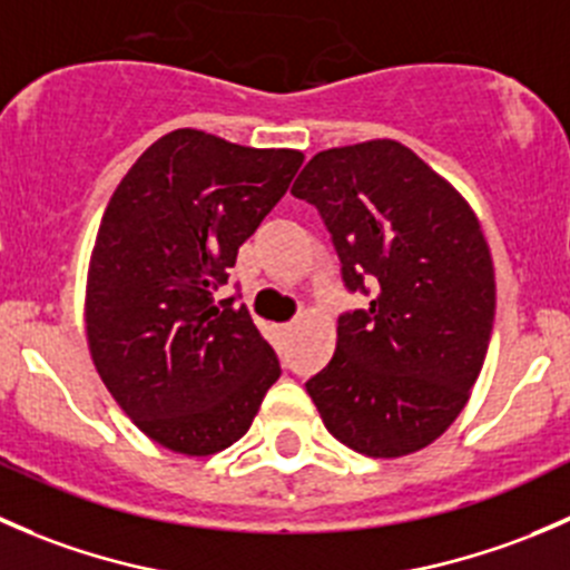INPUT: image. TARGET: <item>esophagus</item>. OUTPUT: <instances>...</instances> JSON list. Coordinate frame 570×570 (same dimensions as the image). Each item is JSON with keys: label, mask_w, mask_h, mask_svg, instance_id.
<instances>
[{"label": "esophagus", "mask_w": 570, "mask_h": 570, "mask_svg": "<svg viewBox=\"0 0 570 570\" xmlns=\"http://www.w3.org/2000/svg\"><path fill=\"white\" fill-rule=\"evenodd\" d=\"M292 327H295V322H286V325H281V331H292Z\"/></svg>", "instance_id": "34e87169"}]
</instances>
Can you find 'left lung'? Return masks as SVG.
Listing matches in <instances>:
<instances>
[{
	"label": "left lung",
	"mask_w": 570,
	"mask_h": 570,
	"mask_svg": "<svg viewBox=\"0 0 570 570\" xmlns=\"http://www.w3.org/2000/svg\"><path fill=\"white\" fill-rule=\"evenodd\" d=\"M292 195L317 206L344 286L372 295L338 317L336 353L306 383L327 433L370 458L424 450L469 402L491 342L497 281L480 220L396 140L320 151Z\"/></svg>",
	"instance_id": "1"
}]
</instances>
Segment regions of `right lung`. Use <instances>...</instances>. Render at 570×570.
Masks as SVG:
<instances>
[{"instance_id": "right-lung-1", "label": "right lung", "mask_w": 570, "mask_h": 570, "mask_svg": "<svg viewBox=\"0 0 570 570\" xmlns=\"http://www.w3.org/2000/svg\"><path fill=\"white\" fill-rule=\"evenodd\" d=\"M301 165L295 148L176 129L109 198L88 269L90 355L120 411L170 452L232 446L278 381L248 308L215 292Z\"/></svg>"}]
</instances>
